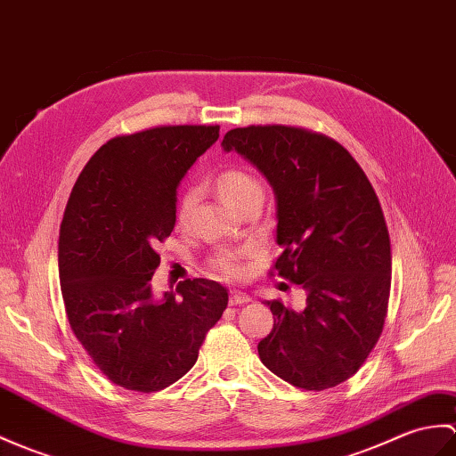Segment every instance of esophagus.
<instances>
[{
    "instance_id": "34e87169",
    "label": "esophagus",
    "mask_w": 456,
    "mask_h": 456,
    "mask_svg": "<svg viewBox=\"0 0 456 456\" xmlns=\"http://www.w3.org/2000/svg\"><path fill=\"white\" fill-rule=\"evenodd\" d=\"M248 301H250V295H247V293H240V291L231 293V297H229V305H231V306L247 305Z\"/></svg>"
}]
</instances>
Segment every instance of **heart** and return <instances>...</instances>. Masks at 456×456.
I'll use <instances>...</instances> for the list:
<instances>
[{
	"mask_svg": "<svg viewBox=\"0 0 456 456\" xmlns=\"http://www.w3.org/2000/svg\"><path fill=\"white\" fill-rule=\"evenodd\" d=\"M216 186L219 190L221 198L225 200V202L235 208L237 211L245 209L250 204H262V186L256 178H254L248 171L240 167H227L221 171L216 178ZM194 204V192L192 190H188L183 196H180V202L176 206V224L178 225H184L190 209H192ZM245 256V252H224L216 256L214 260L209 262L211 270L219 276L224 278H237L240 276V264L239 260Z\"/></svg>",
	"mask_w": 456,
	"mask_h": 456,
	"instance_id": "heart-1",
	"label": "heart"
}]
</instances>
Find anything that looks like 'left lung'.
Segmentation results:
<instances>
[{
    "label": "left lung",
    "mask_w": 456,
    "mask_h": 456,
    "mask_svg": "<svg viewBox=\"0 0 456 456\" xmlns=\"http://www.w3.org/2000/svg\"><path fill=\"white\" fill-rule=\"evenodd\" d=\"M268 178L278 202L273 270L306 293L293 311L266 301L272 332L258 355L273 375L305 390L344 383L371 354L388 311L390 239L363 168L332 137L295 126H248L225 134Z\"/></svg>",
    "instance_id": "1"
}]
</instances>
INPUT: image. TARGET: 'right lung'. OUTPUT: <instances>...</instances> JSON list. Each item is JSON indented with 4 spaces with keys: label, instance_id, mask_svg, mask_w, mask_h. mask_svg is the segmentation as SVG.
I'll use <instances>...</instances> for the list:
<instances>
[{
    "label": "right lung",
    "instance_id": "right-lung-1",
    "mask_svg": "<svg viewBox=\"0 0 456 456\" xmlns=\"http://www.w3.org/2000/svg\"><path fill=\"white\" fill-rule=\"evenodd\" d=\"M219 126H159L112 137L73 186L58 240L61 297L73 334L114 385L155 393L194 367L229 295L186 280L155 297V252L176 224V188L217 142Z\"/></svg>",
    "mask_w": 456,
    "mask_h": 456
}]
</instances>
